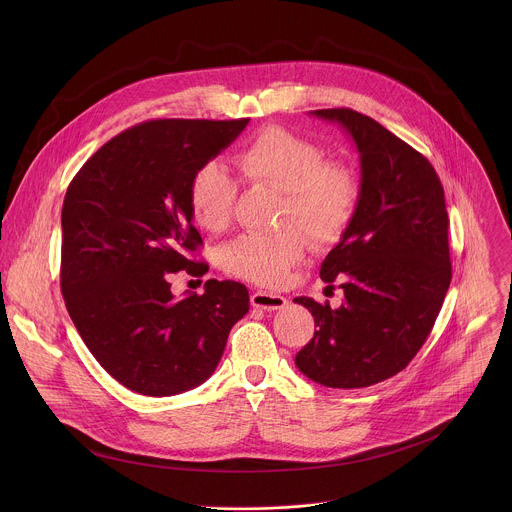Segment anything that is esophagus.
Listing matches in <instances>:
<instances>
[{
	"mask_svg": "<svg viewBox=\"0 0 512 512\" xmlns=\"http://www.w3.org/2000/svg\"><path fill=\"white\" fill-rule=\"evenodd\" d=\"M250 303L258 309H264V311H274V309H284L288 305V299L284 295H278V293L270 292H254L250 295Z\"/></svg>",
	"mask_w": 512,
	"mask_h": 512,
	"instance_id": "34e87169",
	"label": "esophagus"
}]
</instances>
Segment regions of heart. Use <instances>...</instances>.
Segmentation results:
<instances>
[{"label":"heart","instance_id":"obj_1","mask_svg":"<svg viewBox=\"0 0 512 512\" xmlns=\"http://www.w3.org/2000/svg\"><path fill=\"white\" fill-rule=\"evenodd\" d=\"M234 163L248 181L284 193L278 226H286L270 234H240L222 248L224 270L240 280L266 288L288 282L307 246L290 223L323 246L339 240L355 219L363 191L357 171L329 161L325 149L305 136L280 126L266 128L236 151ZM187 199L195 222L220 232L232 217L236 183L222 163L207 161L191 175Z\"/></svg>","mask_w":512,"mask_h":512}]
</instances>
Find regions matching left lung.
<instances>
[{
  "mask_svg": "<svg viewBox=\"0 0 512 512\" xmlns=\"http://www.w3.org/2000/svg\"><path fill=\"white\" fill-rule=\"evenodd\" d=\"M313 116L353 138L363 191L319 272L327 288L339 284L345 303L293 299L317 327L295 366L329 388H365L404 370L438 319L451 282L445 197L432 163L376 120L351 108Z\"/></svg>",
  "mask_w": 512,
  "mask_h": 512,
  "instance_id": "1",
  "label": "left lung"
}]
</instances>
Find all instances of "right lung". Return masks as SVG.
<instances>
[{
  "label": "right lung",
  "mask_w": 512,
  "mask_h": 512,
  "mask_svg": "<svg viewBox=\"0 0 512 512\" xmlns=\"http://www.w3.org/2000/svg\"><path fill=\"white\" fill-rule=\"evenodd\" d=\"M240 120H149L100 147L74 175L63 203L61 292L84 345L126 388L171 396L219 365L248 290L207 280L175 299L169 278H201L189 254L203 244L187 187L195 169L246 128Z\"/></svg>",
  "instance_id": "obj_1"
}]
</instances>
